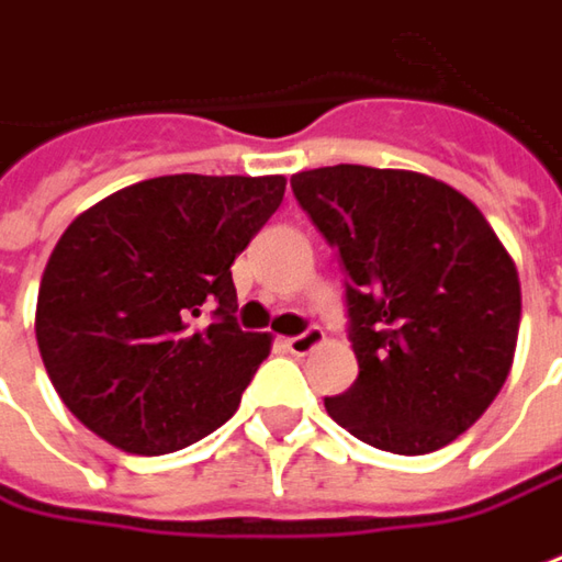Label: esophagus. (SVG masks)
<instances>
[{"mask_svg":"<svg viewBox=\"0 0 562 562\" xmlns=\"http://www.w3.org/2000/svg\"><path fill=\"white\" fill-rule=\"evenodd\" d=\"M325 340V330L322 327H308V330H303L300 337H290V340H284V346H288L293 356H306V352H312L318 342Z\"/></svg>","mask_w":562,"mask_h":562,"instance_id":"esophagus-1","label":"esophagus"}]
</instances>
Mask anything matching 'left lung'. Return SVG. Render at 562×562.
Listing matches in <instances>:
<instances>
[{
    "mask_svg": "<svg viewBox=\"0 0 562 562\" xmlns=\"http://www.w3.org/2000/svg\"><path fill=\"white\" fill-rule=\"evenodd\" d=\"M293 194L337 247L359 378L325 398L368 446L430 454L495 402L519 334V274L480 206L412 169L322 167Z\"/></svg>",
    "mask_w": 562,
    "mask_h": 562,
    "instance_id": "8db88e82",
    "label": "left lung"
}]
</instances>
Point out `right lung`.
Returning a JSON list of instances; mask_svg holds the SVG:
<instances>
[{
	"label": "right lung",
	"instance_id": "obj_1",
	"mask_svg": "<svg viewBox=\"0 0 562 562\" xmlns=\"http://www.w3.org/2000/svg\"><path fill=\"white\" fill-rule=\"evenodd\" d=\"M284 188V176H160L64 228L40 281L36 342L82 427L150 458L237 412L272 337L235 325L232 262Z\"/></svg>",
	"mask_w": 562,
	"mask_h": 562
}]
</instances>
